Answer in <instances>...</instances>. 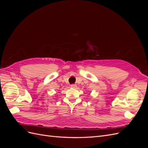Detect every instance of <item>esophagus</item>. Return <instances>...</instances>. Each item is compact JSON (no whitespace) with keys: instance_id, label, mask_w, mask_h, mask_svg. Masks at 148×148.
I'll list each match as a JSON object with an SVG mask.
<instances>
[{"instance_id":"obj_1","label":"esophagus","mask_w":148,"mask_h":148,"mask_svg":"<svg viewBox=\"0 0 148 148\" xmlns=\"http://www.w3.org/2000/svg\"><path fill=\"white\" fill-rule=\"evenodd\" d=\"M70 86H71V88H76L77 87V85H76V84H71Z\"/></svg>"}]
</instances>
